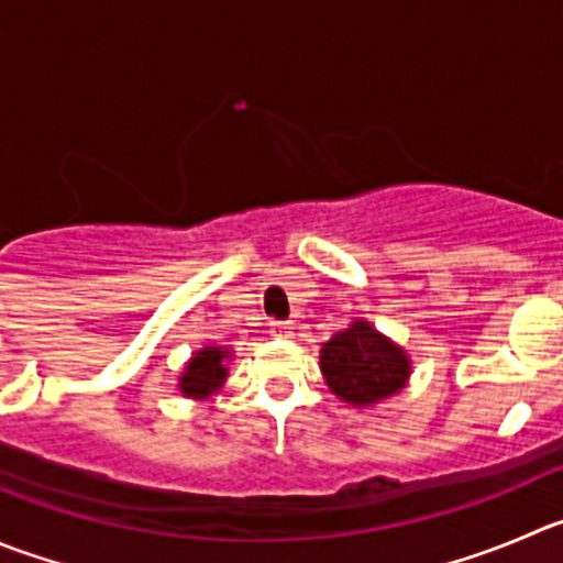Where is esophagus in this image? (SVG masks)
Listing matches in <instances>:
<instances>
[{"label": "esophagus", "instance_id": "esophagus-1", "mask_svg": "<svg viewBox=\"0 0 563 563\" xmlns=\"http://www.w3.org/2000/svg\"><path fill=\"white\" fill-rule=\"evenodd\" d=\"M292 329H296L292 323H287V320H278V323L271 325V334L276 336V340H290Z\"/></svg>", "mask_w": 563, "mask_h": 563}]
</instances>
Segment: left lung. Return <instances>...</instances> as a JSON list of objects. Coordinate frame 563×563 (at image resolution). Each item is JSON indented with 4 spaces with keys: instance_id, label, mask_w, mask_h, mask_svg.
<instances>
[{
    "instance_id": "8db88e82",
    "label": "left lung",
    "mask_w": 563,
    "mask_h": 563,
    "mask_svg": "<svg viewBox=\"0 0 563 563\" xmlns=\"http://www.w3.org/2000/svg\"><path fill=\"white\" fill-rule=\"evenodd\" d=\"M320 365L331 393L353 406H367L398 393L409 378V358L398 345L356 320L331 336L320 351Z\"/></svg>"
}]
</instances>
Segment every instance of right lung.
<instances>
[{
    "label": "right lung",
    "instance_id": "right-lung-1",
    "mask_svg": "<svg viewBox=\"0 0 563 563\" xmlns=\"http://www.w3.org/2000/svg\"><path fill=\"white\" fill-rule=\"evenodd\" d=\"M229 353L221 351V347H205V351H198L196 356L190 358V365L187 371L181 373V393L187 398H207L210 393H216L218 387L227 378V367H223V358Z\"/></svg>",
    "mask_w": 563,
    "mask_h": 563
}]
</instances>
